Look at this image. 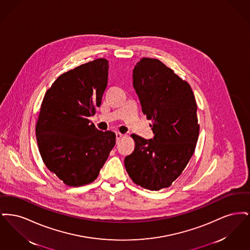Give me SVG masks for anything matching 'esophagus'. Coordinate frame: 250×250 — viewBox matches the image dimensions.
Instances as JSON below:
<instances>
[{
	"mask_svg": "<svg viewBox=\"0 0 250 250\" xmlns=\"http://www.w3.org/2000/svg\"><path fill=\"white\" fill-rule=\"evenodd\" d=\"M123 136H124L123 134H121L119 132H117V133H116V141L118 142L121 138H123Z\"/></svg>",
	"mask_w": 250,
	"mask_h": 250,
	"instance_id": "34e87169",
	"label": "esophagus"
}]
</instances>
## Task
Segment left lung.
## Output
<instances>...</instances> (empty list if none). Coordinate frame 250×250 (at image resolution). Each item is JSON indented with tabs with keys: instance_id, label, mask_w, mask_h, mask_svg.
Returning a JSON list of instances; mask_svg holds the SVG:
<instances>
[{
	"instance_id": "8db88e82",
	"label": "left lung",
	"mask_w": 250,
	"mask_h": 250,
	"mask_svg": "<svg viewBox=\"0 0 250 250\" xmlns=\"http://www.w3.org/2000/svg\"><path fill=\"white\" fill-rule=\"evenodd\" d=\"M133 87L155 137L133 134L135 150L125 167L132 181L149 190L171 186L194 154L200 125L190 85L159 60L143 58L133 69Z\"/></svg>"
}]
</instances>
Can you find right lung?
I'll list each match as a JSON object with an SVG mask.
<instances>
[{
    "label": "right lung",
    "mask_w": 250,
    "mask_h": 250,
    "mask_svg": "<svg viewBox=\"0 0 250 250\" xmlns=\"http://www.w3.org/2000/svg\"><path fill=\"white\" fill-rule=\"evenodd\" d=\"M107 70L106 59L82 64L61 75L43 98L36 127L39 153L67 186L95 181L115 145L113 132L98 130L88 119L101 105Z\"/></svg>",
    "instance_id": "obj_1"
}]
</instances>
